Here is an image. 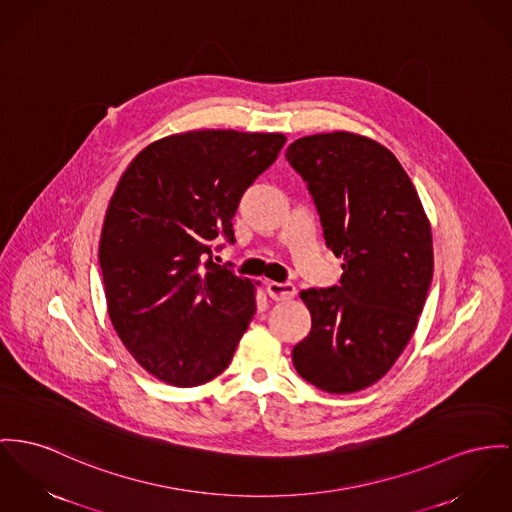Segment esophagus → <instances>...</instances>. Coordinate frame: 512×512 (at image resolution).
<instances>
[{
  "mask_svg": "<svg viewBox=\"0 0 512 512\" xmlns=\"http://www.w3.org/2000/svg\"><path fill=\"white\" fill-rule=\"evenodd\" d=\"M266 289H268V295L272 297L273 301H289L295 297L297 289L293 283L285 281V283H279V281H268L266 283Z\"/></svg>",
  "mask_w": 512,
  "mask_h": 512,
  "instance_id": "esophagus-1",
  "label": "esophagus"
}]
</instances>
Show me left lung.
<instances>
[{
  "label": "left lung",
  "instance_id": "8db88e82",
  "mask_svg": "<svg viewBox=\"0 0 512 512\" xmlns=\"http://www.w3.org/2000/svg\"><path fill=\"white\" fill-rule=\"evenodd\" d=\"M285 159L343 260L340 285L301 291L312 328L293 363L324 392H359L390 371L415 332L433 279L431 227L398 159L369 137H301Z\"/></svg>",
  "mask_w": 512,
  "mask_h": 512
}]
</instances>
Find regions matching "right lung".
<instances>
[{
  "label": "right lung",
  "mask_w": 512,
  "mask_h": 512,
  "mask_svg": "<svg viewBox=\"0 0 512 512\" xmlns=\"http://www.w3.org/2000/svg\"><path fill=\"white\" fill-rule=\"evenodd\" d=\"M283 143V134L186 132L147 145L122 174L99 264L114 330L149 375L190 388L229 367L256 295L211 252L235 242L240 198Z\"/></svg>",
  "instance_id": "add662e5"
}]
</instances>
